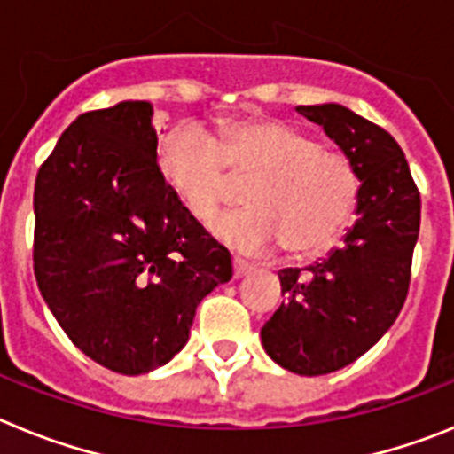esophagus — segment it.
<instances>
[{"mask_svg": "<svg viewBox=\"0 0 454 454\" xmlns=\"http://www.w3.org/2000/svg\"><path fill=\"white\" fill-rule=\"evenodd\" d=\"M250 270H252L250 263L240 262V259H234V279H240V277H246Z\"/></svg>", "mask_w": 454, "mask_h": 454, "instance_id": "1", "label": "esophagus"}]
</instances>
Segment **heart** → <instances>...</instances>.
I'll return each instance as SVG.
<instances>
[{
	"instance_id": "b5f03b06",
	"label": "heart",
	"mask_w": 454,
	"mask_h": 454,
	"mask_svg": "<svg viewBox=\"0 0 454 454\" xmlns=\"http://www.w3.org/2000/svg\"><path fill=\"white\" fill-rule=\"evenodd\" d=\"M156 166L191 218L208 223L227 200L230 177L254 175L246 188L250 208L211 224L215 239L243 254L284 246L291 254L330 247L352 215L359 179L346 156L282 120L224 122L208 136L179 124L161 140Z\"/></svg>"
}]
</instances>
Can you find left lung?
Instances as JSON below:
<instances>
[{
    "label": "left lung",
    "mask_w": 454,
    "mask_h": 454,
    "mask_svg": "<svg viewBox=\"0 0 454 454\" xmlns=\"http://www.w3.org/2000/svg\"><path fill=\"white\" fill-rule=\"evenodd\" d=\"M320 124L359 179L355 224L323 262L279 270L284 300L262 327L266 355L295 375H327L388 332L409 288L420 195L400 145L340 104L298 106Z\"/></svg>",
    "instance_id": "obj_1"
}]
</instances>
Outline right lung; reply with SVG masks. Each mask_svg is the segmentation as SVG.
<instances>
[{"label":"right lung","mask_w":454,"mask_h":454,"mask_svg":"<svg viewBox=\"0 0 454 454\" xmlns=\"http://www.w3.org/2000/svg\"><path fill=\"white\" fill-rule=\"evenodd\" d=\"M152 118L131 99L79 115L34 191L40 293L72 343L122 375L166 366L204 295L231 279L227 247L163 182Z\"/></svg>","instance_id":"obj_1"}]
</instances>
